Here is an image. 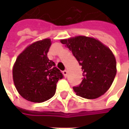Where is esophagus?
Listing matches in <instances>:
<instances>
[{
  "label": "esophagus",
  "instance_id": "obj_1",
  "mask_svg": "<svg viewBox=\"0 0 129 129\" xmlns=\"http://www.w3.org/2000/svg\"><path fill=\"white\" fill-rule=\"evenodd\" d=\"M67 74H68V72H67V70H63V76H64L65 77H67Z\"/></svg>",
  "mask_w": 129,
  "mask_h": 129
}]
</instances>
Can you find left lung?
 Here are the masks:
<instances>
[{
	"mask_svg": "<svg viewBox=\"0 0 129 129\" xmlns=\"http://www.w3.org/2000/svg\"><path fill=\"white\" fill-rule=\"evenodd\" d=\"M60 41L72 51L83 70L81 84L73 87L76 95L88 100L104 95L111 86L117 73L116 59L111 49L97 39L86 36Z\"/></svg>",
	"mask_w": 129,
	"mask_h": 129,
	"instance_id": "left-lung-1",
	"label": "left lung"
}]
</instances>
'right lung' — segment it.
I'll return each instance as SVG.
<instances>
[{
  "label": "right lung",
  "mask_w": 129,
  "mask_h": 129,
  "mask_svg": "<svg viewBox=\"0 0 129 129\" xmlns=\"http://www.w3.org/2000/svg\"><path fill=\"white\" fill-rule=\"evenodd\" d=\"M50 39L37 41L25 48L12 68L14 84L25 100L34 103L47 101L55 94L56 83L63 78L55 63L48 58Z\"/></svg>",
  "instance_id": "1"
}]
</instances>
